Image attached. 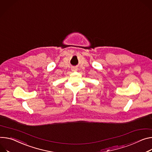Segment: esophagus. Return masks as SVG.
<instances>
[{
  "instance_id": "esophagus-1",
  "label": "esophagus",
  "mask_w": 152,
  "mask_h": 152,
  "mask_svg": "<svg viewBox=\"0 0 152 152\" xmlns=\"http://www.w3.org/2000/svg\"><path fill=\"white\" fill-rule=\"evenodd\" d=\"M73 71L76 70V68H73Z\"/></svg>"
}]
</instances>
